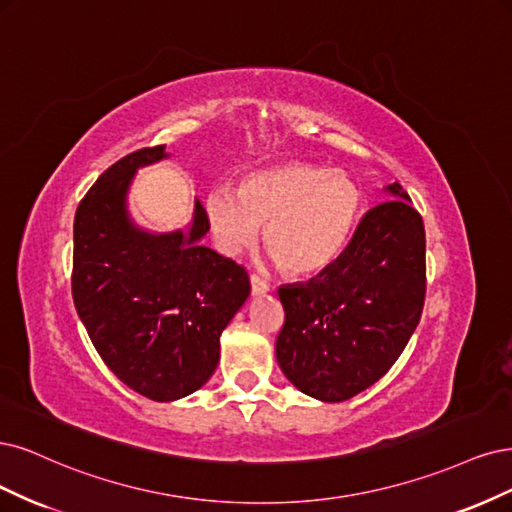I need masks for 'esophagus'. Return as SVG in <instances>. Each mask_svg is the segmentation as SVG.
Segmentation results:
<instances>
[{"mask_svg": "<svg viewBox=\"0 0 512 512\" xmlns=\"http://www.w3.org/2000/svg\"><path fill=\"white\" fill-rule=\"evenodd\" d=\"M268 291H270V285L266 283V280L259 278L257 274H253L251 276V293H253V298H261V295H266Z\"/></svg>", "mask_w": 512, "mask_h": 512, "instance_id": "1", "label": "esophagus"}]
</instances>
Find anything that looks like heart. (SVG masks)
Masks as SVG:
<instances>
[{
    "label": "heart",
    "instance_id": "heart-1",
    "mask_svg": "<svg viewBox=\"0 0 512 512\" xmlns=\"http://www.w3.org/2000/svg\"><path fill=\"white\" fill-rule=\"evenodd\" d=\"M364 191L344 170L289 161L246 174L238 189L217 187L206 200L210 232L225 255L257 242L293 276H315L344 251L357 225Z\"/></svg>",
    "mask_w": 512,
    "mask_h": 512
}]
</instances>
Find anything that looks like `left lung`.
<instances>
[{
	"label": "left lung",
	"instance_id": "8db88e82",
	"mask_svg": "<svg viewBox=\"0 0 512 512\" xmlns=\"http://www.w3.org/2000/svg\"><path fill=\"white\" fill-rule=\"evenodd\" d=\"M372 208L340 257L278 289L285 325L276 361L293 387L321 402H344L374 385L415 332L425 300V229L398 185Z\"/></svg>",
	"mask_w": 512,
	"mask_h": 512
}]
</instances>
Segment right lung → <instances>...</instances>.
<instances>
[{
  "label": "right lung",
  "mask_w": 512,
  "mask_h": 512,
  "mask_svg": "<svg viewBox=\"0 0 512 512\" xmlns=\"http://www.w3.org/2000/svg\"><path fill=\"white\" fill-rule=\"evenodd\" d=\"M168 157L161 144L119 159L74 217L78 317L114 376L155 402L208 383L223 329L251 293L242 266L200 244L210 229L200 200L191 223L174 232H148L129 214L136 172Z\"/></svg>",
  "instance_id": "right-lung-1"
}]
</instances>
